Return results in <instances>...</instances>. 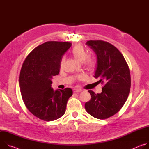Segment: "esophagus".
<instances>
[{
  "mask_svg": "<svg viewBox=\"0 0 149 149\" xmlns=\"http://www.w3.org/2000/svg\"><path fill=\"white\" fill-rule=\"evenodd\" d=\"M82 90L81 89H79V88H74L73 89V91L74 93H80L81 92Z\"/></svg>",
  "mask_w": 149,
  "mask_h": 149,
  "instance_id": "obj_1",
  "label": "esophagus"
}]
</instances>
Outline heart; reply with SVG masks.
Listing matches in <instances>:
<instances>
[{
	"mask_svg": "<svg viewBox=\"0 0 149 149\" xmlns=\"http://www.w3.org/2000/svg\"><path fill=\"white\" fill-rule=\"evenodd\" d=\"M73 56L79 62H83L87 68L91 69L93 68L95 64V59L92 56L88 55L87 50L82 45H77L75 46L71 51ZM65 62V57H62L60 61V67L62 68Z\"/></svg>",
	"mask_w": 149,
	"mask_h": 149,
	"instance_id": "b5f03b06",
	"label": "heart"
}]
</instances>
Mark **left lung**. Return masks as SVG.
<instances>
[{
	"label": "left lung",
	"instance_id": "8db88e82",
	"mask_svg": "<svg viewBox=\"0 0 149 149\" xmlns=\"http://www.w3.org/2000/svg\"><path fill=\"white\" fill-rule=\"evenodd\" d=\"M86 45L97 55L94 77L104 85L100 94L88 91L91 100L85 104V108L93 117L104 120L118 113L128 98L131 87L130 70L121 53L109 42L88 40Z\"/></svg>",
	"mask_w": 149,
	"mask_h": 149
}]
</instances>
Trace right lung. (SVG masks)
Wrapping results in <instances>:
<instances>
[{"mask_svg": "<svg viewBox=\"0 0 149 149\" xmlns=\"http://www.w3.org/2000/svg\"><path fill=\"white\" fill-rule=\"evenodd\" d=\"M71 45L70 42H46L33 49L23 63L19 76L21 95L28 110L40 120L54 121L65 113L72 90L54 91L51 79L59 74L60 61Z\"/></svg>", "mask_w": 149, "mask_h": 149, "instance_id": "right-lung-1", "label": "right lung"}]
</instances>
